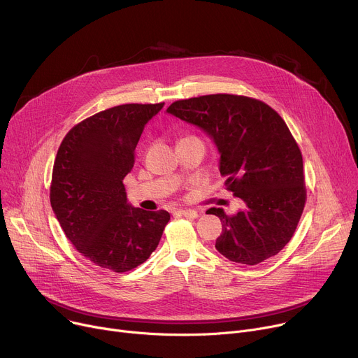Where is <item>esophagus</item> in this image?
Instances as JSON below:
<instances>
[{
  "mask_svg": "<svg viewBox=\"0 0 358 358\" xmlns=\"http://www.w3.org/2000/svg\"><path fill=\"white\" fill-rule=\"evenodd\" d=\"M174 214L177 215H182V217H187V218H198V211H195V210H176L174 211Z\"/></svg>",
  "mask_w": 358,
  "mask_h": 358,
  "instance_id": "obj_1",
  "label": "esophagus"
}]
</instances>
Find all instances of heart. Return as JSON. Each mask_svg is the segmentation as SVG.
I'll return each mask as SVG.
<instances>
[{
    "label": "heart",
    "mask_w": 358,
    "mask_h": 358,
    "mask_svg": "<svg viewBox=\"0 0 358 358\" xmlns=\"http://www.w3.org/2000/svg\"><path fill=\"white\" fill-rule=\"evenodd\" d=\"M181 140H198V138H196V137H184V138H181ZM181 140H180V141H181Z\"/></svg>",
    "instance_id": "b5f03b06"
}]
</instances>
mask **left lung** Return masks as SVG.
<instances>
[{
    "instance_id": "8db88e82",
    "label": "left lung",
    "mask_w": 358,
    "mask_h": 358,
    "mask_svg": "<svg viewBox=\"0 0 358 358\" xmlns=\"http://www.w3.org/2000/svg\"><path fill=\"white\" fill-rule=\"evenodd\" d=\"M167 113L199 127L220 152L225 187L243 201L222 222L217 250L232 262L257 265L292 239L306 202L301 152L283 119L266 103L236 94L177 100Z\"/></svg>"
}]
</instances>
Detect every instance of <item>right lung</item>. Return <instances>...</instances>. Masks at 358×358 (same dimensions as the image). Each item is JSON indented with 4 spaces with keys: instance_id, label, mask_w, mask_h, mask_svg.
Here are the masks:
<instances>
[{
    "instance_id": "right-lung-1",
    "label": "right lung",
    "mask_w": 358,
    "mask_h": 358,
    "mask_svg": "<svg viewBox=\"0 0 358 358\" xmlns=\"http://www.w3.org/2000/svg\"><path fill=\"white\" fill-rule=\"evenodd\" d=\"M163 106L99 112L71 129L58 150L50 206L66 238L100 268L122 273L145 262L170 221L164 210L131 207L123 185L144 126Z\"/></svg>"
}]
</instances>
